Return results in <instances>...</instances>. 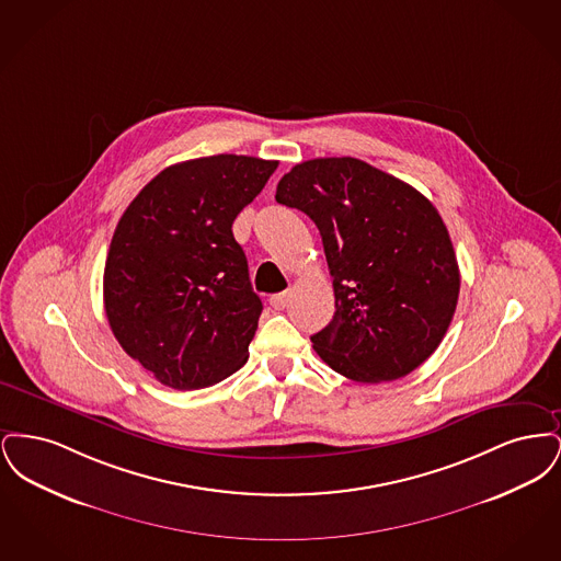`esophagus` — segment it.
<instances>
[{
  "instance_id": "1",
  "label": "esophagus",
  "mask_w": 561,
  "mask_h": 561,
  "mask_svg": "<svg viewBox=\"0 0 561 561\" xmlns=\"http://www.w3.org/2000/svg\"><path fill=\"white\" fill-rule=\"evenodd\" d=\"M288 300H290V293L273 294V296L268 298V302H271V307H273L275 311H282V309H286Z\"/></svg>"
}]
</instances>
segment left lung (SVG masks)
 <instances>
[{
	"instance_id": "1",
	"label": "left lung",
	"mask_w": 561,
	"mask_h": 561,
	"mask_svg": "<svg viewBox=\"0 0 561 561\" xmlns=\"http://www.w3.org/2000/svg\"><path fill=\"white\" fill-rule=\"evenodd\" d=\"M277 204L320 229L334 318L311 336L334 370L387 382L439 347L458 302L460 273L448 229L423 193L355 158L296 163Z\"/></svg>"
}]
</instances>
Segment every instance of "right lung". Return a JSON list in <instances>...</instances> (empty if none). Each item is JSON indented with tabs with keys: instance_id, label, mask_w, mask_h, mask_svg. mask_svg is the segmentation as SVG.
<instances>
[{
	"instance_id": "obj_1",
	"label": "right lung",
	"mask_w": 561,
	"mask_h": 561,
	"mask_svg": "<svg viewBox=\"0 0 561 561\" xmlns=\"http://www.w3.org/2000/svg\"><path fill=\"white\" fill-rule=\"evenodd\" d=\"M275 168L229 153L181 161L122 214L105 263V313L117 343L161 385L204 389L245 364L263 302L231 227Z\"/></svg>"
}]
</instances>
